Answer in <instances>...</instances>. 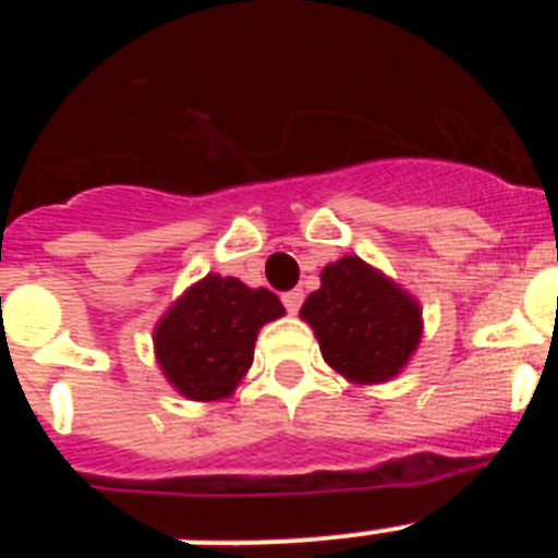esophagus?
Instances as JSON below:
<instances>
[{"mask_svg": "<svg viewBox=\"0 0 558 558\" xmlns=\"http://www.w3.org/2000/svg\"><path fill=\"white\" fill-rule=\"evenodd\" d=\"M282 302H284V307H288V313L295 315V313H299V307H302L304 293H302V290H290V293L282 295Z\"/></svg>", "mask_w": 558, "mask_h": 558, "instance_id": "34e87169", "label": "esophagus"}]
</instances>
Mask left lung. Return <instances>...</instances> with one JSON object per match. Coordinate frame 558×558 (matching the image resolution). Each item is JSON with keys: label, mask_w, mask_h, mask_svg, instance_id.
<instances>
[{"label": "left lung", "mask_w": 558, "mask_h": 558, "mask_svg": "<svg viewBox=\"0 0 558 558\" xmlns=\"http://www.w3.org/2000/svg\"><path fill=\"white\" fill-rule=\"evenodd\" d=\"M329 368L354 386L397 377L422 340V307L399 282L360 256L324 265L322 288L299 310Z\"/></svg>", "instance_id": "obj_1"}]
</instances>
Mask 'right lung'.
<instances>
[{"label": "right lung", "instance_id": "add662e5", "mask_svg": "<svg viewBox=\"0 0 558 558\" xmlns=\"http://www.w3.org/2000/svg\"><path fill=\"white\" fill-rule=\"evenodd\" d=\"M282 315V302L270 290L206 274L153 329L156 363L167 383L192 402L229 399L254 363L259 329Z\"/></svg>", "mask_w": 558, "mask_h": 558}]
</instances>
